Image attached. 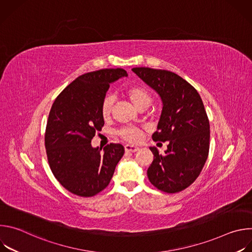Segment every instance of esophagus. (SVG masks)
Returning a JSON list of instances; mask_svg holds the SVG:
<instances>
[{
  "mask_svg": "<svg viewBox=\"0 0 252 252\" xmlns=\"http://www.w3.org/2000/svg\"><path fill=\"white\" fill-rule=\"evenodd\" d=\"M125 150H126V152L135 153V152H137L139 150V148L136 147V146H132V145H126L125 146Z\"/></svg>",
  "mask_w": 252,
  "mask_h": 252,
  "instance_id": "esophagus-1",
  "label": "esophagus"
}]
</instances>
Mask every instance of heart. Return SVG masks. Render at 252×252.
I'll list each match as a JSON object with an SVG mask.
<instances>
[{"label":"heart","mask_w":252,"mask_h":252,"mask_svg":"<svg viewBox=\"0 0 252 252\" xmlns=\"http://www.w3.org/2000/svg\"><path fill=\"white\" fill-rule=\"evenodd\" d=\"M126 94L131 103L139 109H147V107L152 103L153 97L151 93L143 87L140 86H131L126 89ZM114 104V97L112 95H105L100 104V114L103 119L109 118L112 113ZM119 134L126 140L135 142L138 141L141 137V132L135 127H126L119 131Z\"/></svg>","instance_id":"1"}]
</instances>
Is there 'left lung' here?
I'll return each instance as SVG.
<instances>
[{"label": "left lung", "mask_w": 252, "mask_h": 252, "mask_svg": "<svg viewBox=\"0 0 252 252\" xmlns=\"http://www.w3.org/2000/svg\"><path fill=\"white\" fill-rule=\"evenodd\" d=\"M132 71L161 97L162 111L155 141H167L148 169L151 184L175 193L189 188L200 174L209 152V121L197 91L182 77L165 69L133 67Z\"/></svg>", "instance_id": "obj_1"}]
</instances>
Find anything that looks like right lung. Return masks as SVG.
I'll use <instances>...</instances> for the list:
<instances>
[{"label":"right lung","mask_w":252,"mask_h":252,"mask_svg":"<svg viewBox=\"0 0 252 252\" xmlns=\"http://www.w3.org/2000/svg\"><path fill=\"white\" fill-rule=\"evenodd\" d=\"M123 68H102L80 76L55 99L45 133L51 170L69 192L91 197L109 186L125 154L121 143L93 148L104 121L100 104L110 85L126 77Z\"/></svg>","instance_id":"1"}]
</instances>
